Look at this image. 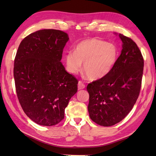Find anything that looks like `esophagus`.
<instances>
[{
	"instance_id": "obj_1",
	"label": "esophagus",
	"mask_w": 156,
	"mask_h": 156,
	"mask_svg": "<svg viewBox=\"0 0 156 156\" xmlns=\"http://www.w3.org/2000/svg\"><path fill=\"white\" fill-rule=\"evenodd\" d=\"M85 88V85L82 83V82L79 81L78 83V90H82V89H84Z\"/></svg>"
}]
</instances>
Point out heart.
Listing matches in <instances>:
<instances>
[{
    "mask_svg": "<svg viewBox=\"0 0 156 156\" xmlns=\"http://www.w3.org/2000/svg\"><path fill=\"white\" fill-rule=\"evenodd\" d=\"M119 55L117 47L111 43L95 38L86 39L76 45L74 51L64 55L67 70L72 74L82 68L91 80L105 77L111 72Z\"/></svg>",
    "mask_w": 156,
    "mask_h": 156,
    "instance_id": "b5f03b06",
    "label": "heart"
}]
</instances>
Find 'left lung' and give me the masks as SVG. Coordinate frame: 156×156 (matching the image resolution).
I'll return each mask as SVG.
<instances>
[{"label":"left lung","instance_id":"left-lung-1","mask_svg":"<svg viewBox=\"0 0 156 156\" xmlns=\"http://www.w3.org/2000/svg\"><path fill=\"white\" fill-rule=\"evenodd\" d=\"M122 50L111 72L87 86L88 111L92 121L108 127L122 121L133 108L140 94L144 58L137 44L122 34Z\"/></svg>","mask_w":156,"mask_h":156}]
</instances>
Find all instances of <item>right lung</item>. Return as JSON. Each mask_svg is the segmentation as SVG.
Listing matches in <instances>:
<instances>
[{"mask_svg": "<svg viewBox=\"0 0 156 156\" xmlns=\"http://www.w3.org/2000/svg\"><path fill=\"white\" fill-rule=\"evenodd\" d=\"M68 40L64 31L41 29L23 39L16 52L14 78L17 97L25 113L38 125L59 123L78 90V80L61 62Z\"/></svg>", "mask_w": 156, "mask_h": 156, "instance_id": "add662e5", "label": "right lung"}]
</instances>
